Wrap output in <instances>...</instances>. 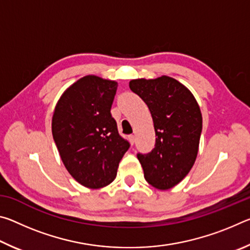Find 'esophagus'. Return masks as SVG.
Masks as SVG:
<instances>
[{"label": "esophagus", "mask_w": 250, "mask_h": 250, "mask_svg": "<svg viewBox=\"0 0 250 250\" xmlns=\"http://www.w3.org/2000/svg\"><path fill=\"white\" fill-rule=\"evenodd\" d=\"M129 141H130L131 145H133V143H134V141H135V137H134L133 134H130V135H129Z\"/></svg>", "instance_id": "obj_1"}]
</instances>
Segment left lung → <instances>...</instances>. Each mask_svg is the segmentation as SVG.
Here are the masks:
<instances>
[{
    "label": "left lung",
    "instance_id": "1",
    "mask_svg": "<svg viewBox=\"0 0 250 250\" xmlns=\"http://www.w3.org/2000/svg\"><path fill=\"white\" fill-rule=\"evenodd\" d=\"M129 87L146 104L155 130L154 149L138 153L145 179L155 188L170 189L195 163L203 125L200 105L183 83L168 76L133 79Z\"/></svg>",
    "mask_w": 250,
    "mask_h": 250
}]
</instances>
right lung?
<instances>
[{
	"label": "right lung",
	"instance_id": "add662e5",
	"mask_svg": "<svg viewBox=\"0 0 250 250\" xmlns=\"http://www.w3.org/2000/svg\"><path fill=\"white\" fill-rule=\"evenodd\" d=\"M117 88L115 80L84 76L67 88L54 110L52 132L59 155L84 188L111 183L130 146L110 113Z\"/></svg>",
	"mask_w": 250,
	"mask_h": 250
}]
</instances>
